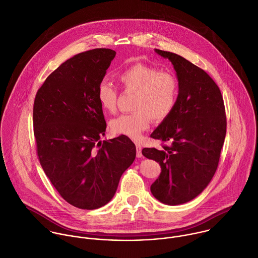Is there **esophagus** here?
Returning <instances> with one entry per match:
<instances>
[{"mask_svg":"<svg viewBox=\"0 0 258 258\" xmlns=\"http://www.w3.org/2000/svg\"><path fill=\"white\" fill-rule=\"evenodd\" d=\"M136 147H137V157H138V158H142V157H143V154H142V146H141L140 144H137Z\"/></svg>","mask_w":258,"mask_h":258,"instance_id":"obj_1","label":"esophagus"}]
</instances>
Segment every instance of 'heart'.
<instances>
[{
	"label": "heart",
	"instance_id": "b5f03b06",
	"mask_svg": "<svg viewBox=\"0 0 258 258\" xmlns=\"http://www.w3.org/2000/svg\"><path fill=\"white\" fill-rule=\"evenodd\" d=\"M118 80L125 91L137 93L133 106L136 111L111 120L110 126L114 134L137 140L149 127L151 118L162 121L173 112L179 95V83L174 74L137 63L124 69L118 75ZM97 99L105 111L113 112L117 91L103 80L97 87Z\"/></svg>",
	"mask_w": 258,
	"mask_h": 258
}]
</instances>
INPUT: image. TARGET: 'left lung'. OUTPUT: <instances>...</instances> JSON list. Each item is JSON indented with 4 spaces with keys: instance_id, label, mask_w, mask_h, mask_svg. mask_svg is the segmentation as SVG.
I'll return each instance as SVG.
<instances>
[{
    "instance_id": "8db88e82",
    "label": "left lung",
    "mask_w": 258,
    "mask_h": 258,
    "mask_svg": "<svg viewBox=\"0 0 258 258\" xmlns=\"http://www.w3.org/2000/svg\"><path fill=\"white\" fill-rule=\"evenodd\" d=\"M155 51L172 62L179 95L173 112L151 135L169 146L145 148L142 154L162 169L152 194L175 206L196 198L212 180L226 136L225 107L219 87L203 69L178 54Z\"/></svg>"
}]
</instances>
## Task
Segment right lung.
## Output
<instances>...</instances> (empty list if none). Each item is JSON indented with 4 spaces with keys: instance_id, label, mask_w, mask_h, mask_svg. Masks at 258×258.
Here are the masks:
<instances>
[{
    "instance_id": "right-lung-1",
    "label": "right lung",
    "mask_w": 258,
    "mask_h": 258,
    "mask_svg": "<svg viewBox=\"0 0 258 258\" xmlns=\"http://www.w3.org/2000/svg\"><path fill=\"white\" fill-rule=\"evenodd\" d=\"M115 54L97 48L66 60L46 78L34 101L40 164L61 197L79 209L107 204L136 159V146L127 137L99 140L106 122L97 87Z\"/></svg>"
}]
</instances>
